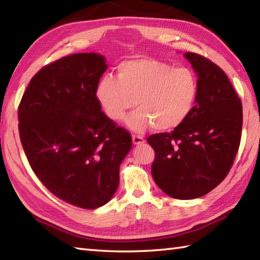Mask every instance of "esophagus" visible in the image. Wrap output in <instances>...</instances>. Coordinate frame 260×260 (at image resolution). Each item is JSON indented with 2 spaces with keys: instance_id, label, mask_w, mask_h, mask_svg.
<instances>
[{
  "instance_id": "34e87169",
  "label": "esophagus",
  "mask_w": 260,
  "mask_h": 260,
  "mask_svg": "<svg viewBox=\"0 0 260 260\" xmlns=\"http://www.w3.org/2000/svg\"><path fill=\"white\" fill-rule=\"evenodd\" d=\"M132 140H133V143L135 145H141L145 142L144 139H143V137L140 136V135H133V136H132Z\"/></svg>"
}]
</instances>
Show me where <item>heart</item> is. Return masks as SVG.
Here are the masks:
<instances>
[{
  "label": "heart",
  "mask_w": 260,
  "mask_h": 260,
  "mask_svg": "<svg viewBox=\"0 0 260 260\" xmlns=\"http://www.w3.org/2000/svg\"><path fill=\"white\" fill-rule=\"evenodd\" d=\"M194 71L154 58H135L120 62L112 75L98 82L96 97L112 120L126 118L129 128L142 132L153 126L156 132L178 128L189 117L198 96Z\"/></svg>",
  "instance_id": "b5f03b06"
}]
</instances>
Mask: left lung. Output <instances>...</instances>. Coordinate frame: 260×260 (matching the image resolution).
I'll list each match as a JSON object with an SVG mask.
<instances>
[{
  "mask_svg": "<svg viewBox=\"0 0 260 260\" xmlns=\"http://www.w3.org/2000/svg\"><path fill=\"white\" fill-rule=\"evenodd\" d=\"M184 57L198 76L196 105L178 128L147 137L155 152L154 181L180 200L206 196L221 183L234 164L242 129L241 101L224 71L198 53Z\"/></svg>",
  "mask_w": 260,
  "mask_h": 260,
  "instance_id": "8db88e82",
  "label": "left lung"
}]
</instances>
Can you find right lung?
Wrapping results in <instances>:
<instances>
[{
    "label": "right lung",
    "instance_id": "1",
    "mask_svg": "<svg viewBox=\"0 0 260 260\" xmlns=\"http://www.w3.org/2000/svg\"><path fill=\"white\" fill-rule=\"evenodd\" d=\"M105 57L75 53L40 69L19 105V133L30 167L60 200L96 209L113 198L131 134L96 97Z\"/></svg>",
    "mask_w": 260,
    "mask_h": 260
}]
</instances>
